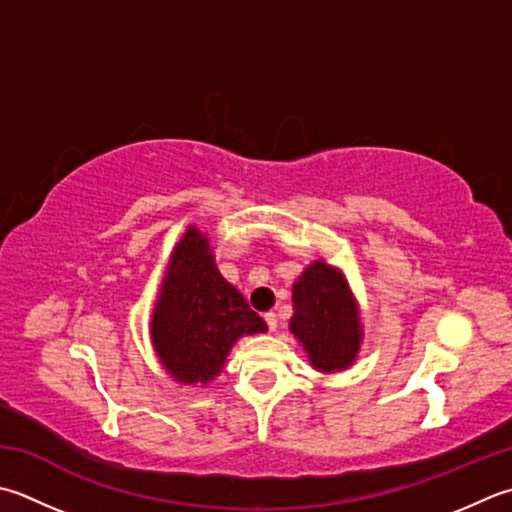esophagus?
Listing matches in <instances>:
<instances>
[{
	"label": "esophagus",
	"mask_w": 512,
	"mask_h": 512,
	"mask_svg": "<svg viewBox=\"0 0 512 512\" xmlns=\"http://www.w3.org/2000/svg\"><path fill=\"white\" fill-rule=\"evenodd\" d=\"M264 322H266L268 330H275L277 328V315L273 313V310H268V313H264Z\"/></svg>",
	"instance_id": "esophagus-1"
}]
</instances>
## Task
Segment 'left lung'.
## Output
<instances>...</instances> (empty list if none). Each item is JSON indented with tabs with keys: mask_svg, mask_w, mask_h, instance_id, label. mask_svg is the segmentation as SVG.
Listing matches in <instances>:
<instances>
[{
	"mask_svg": "<svg viewBox=\"0 0 512 512\" xmlns=\"http://www.w3.org/2000/svg\"><path fill=\"white\" fill-rule=\"evenodd\" d=\"M290 330L302 342L310 364L339 370L353 364L362 339L357 308L339 270L315 262L293 286Z\"/></svg>",
	"mask_w": 512,
	"mask_h": 512,
	"instance_id": "8db88e82",
	"label": "left lung"
}]
</instances>
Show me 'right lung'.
I'll return each mask as SVG.
<instances>
[{
  "instance_id": "add662e5",
  "label": "right lung",
  "mask_w": 512,
  "mask_h": 512,
  "mask_svg": "<svg viewBox=\"0 0 512 512\" xmlns=\"http://www.w3.org/2000/svg\"><path fill=\"white\" fill-rule=\"evenodd\" d=\"M264 330V319L219 275L206 237L188 228L170 257L150 328L168 373L182 384H206L239 337Z\"/></svg>"
}]
</instances>
